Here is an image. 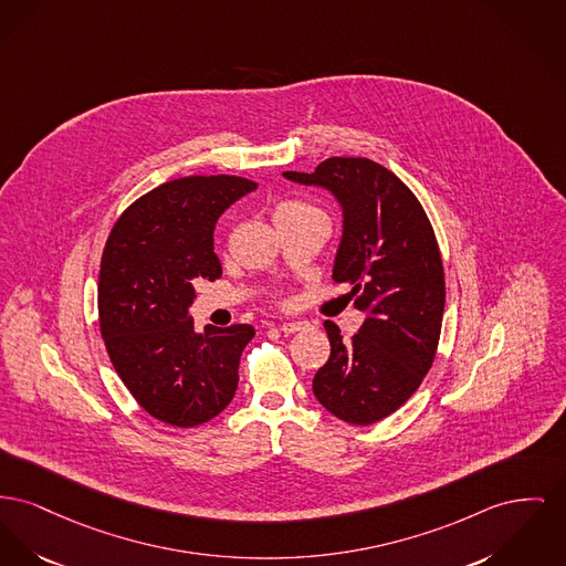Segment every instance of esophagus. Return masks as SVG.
I'll return each mask as SVG.
<instances>
[{"label": "esophagus", "mask_w": 566, "mask_h": 566, "mask_svg": "<svg viewBox=\"0 0 566 566\" xmlns=\"http://www.w3.org/2000/svg\"><path fill=\"white\" fill-rule=\"evenodd\" d=\"M301 329H305V323H301V321H293V323H282V325H280V332L286 333V335L301 332Z\"/></svg>", "instance_id": "34e87169"}]
</instances>
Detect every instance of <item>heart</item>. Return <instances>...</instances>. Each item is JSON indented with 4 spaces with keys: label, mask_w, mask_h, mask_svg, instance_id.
Returning a JSON list of instances; mask_svg holds the SVG:
<instances>
[{
    "label": "heart",
    "mask_w": 566,
    "mask_h": 566,
    "mask_svg": "<svg viewBox=\"0 0 566 566\" xmlns=\"http://www.w3.org/2000/svg\"><path fill=\"white\" fill-rule=\"evenodd\" d=\"M275 224H293L305 220H327V213L307 200L286 199L277 202L273 211Z\"/></svg>",
    "instance_id": "b5f03b06"
}]
</instances>
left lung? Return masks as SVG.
I'll list each match as a JSON object with an SVG mask.
<instances>
[{"instance_id": "8db88e82", "label": "left lung", "mask_w": 566, "mask_h": 566, "mask_svg": "<svg viewBox=\"0 0 566 566\" xmlns=\"http://www.w3.org/2000/svg\"><path fill=\"white\" fill-rule=\"evenodd\" d=\"M286 179L329 190L344 213L333 280L350 284L361 329L342 339L325 321L332 355L312 391L337 419L371 426L410 398L430 371L444 312V269L421 202L389 168L327 158Z\"/></svg>"}]
</instances>
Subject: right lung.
<instances>
[{
    "instance_id": "right-lung-1",
    "label": "right lung",
    "mask_w": 566,
    "mask_h": 566,
    "mask_svg": "<svg viewBox=\"0 0 566 566\" xmlns=\"http://www.w3.org/2000/svg\"><path fill=\"white\" fill-rule=\"evenodd\" d=\"M259 184L234 175L172 179L134 200L102 252L101 333L111 364L154 419L195 428L234 398L254 327L195 329L197 280H218V218Z\"/></svg>"
}]
</instances>
